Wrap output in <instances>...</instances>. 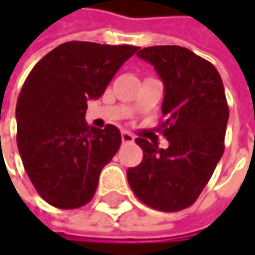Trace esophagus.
<instances>
[{
	"label": "esophagus",
	"mask_w": 255,
	"mask_h": 255,
	"mask_svg": "<svg viewBox=\"0 0 255 255\" xmlns=\"http://www.w3.org/2000/svg\"><path fill=\"white\" fill-rule=\"evenodd\" d=\"M121 138H123L124 143H131V141H134L135 137H134L131 132H128V131H123V132H121Z\"/></svg>",
	"instance_id": "1"
}]
</instances>
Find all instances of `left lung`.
I'll return each instance as SVG.
<instances>
[{
	"instance_id": "8db88e82",
	"label": "left lung",
	"mask_w": 255,
	"mask_h": 255,
	"mask_svg": "<svg viewBox=\"0 0 255 255\" xmlns=\"http://www.w3.org/2000/svg\"><path fill=\"white\" fill-rule=\"evenodd\" d=\"M137 56L152 63L164 82L165 120L159 128L170 146L159 149L138 137L143 159L128 168V183L147 207L174 213L198 199L225 152V87L213 63L184 47L153 45Z\"/></svg>"
}]
</instances>
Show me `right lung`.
<instances>
[{"label": "right lung", "instance_id": "right-lung-1", "mask_svg": "<svg viewBox=\"0 0 255 255\" xmlns=\"http://www.w3.org/2000/svg\"><path fill=\"white\" fill-rule=\"evenodd\" d=\"M138 47L85 41L60 44L26 78L17 99V147L39 196L62 210L91 201L121 132L85 123L87 100L99 99Z\"/></svg>", "mask_w": 255, "mask_h": 255}]
</instances>
